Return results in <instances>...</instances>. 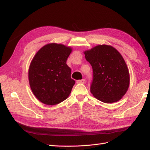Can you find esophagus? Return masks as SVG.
Masks as SVG:
<instances>
[{
  "mask_svg": "<svg viewBox=\"0 0 150 150\" xmlns=\"http://www.w3.org/2000/svg\"><path fill=\"white\" fill-rule=\"evenodd\" d=\"M85 82H86L85 79H82V80H79V81H77V83H79V84H80V83L84 84Z\"/></svg>",
  "mask_w": 150,
  "mask_h": 150,
  "instance_id": "34e87169",
  "label": "esophagus"
}]
</instances>
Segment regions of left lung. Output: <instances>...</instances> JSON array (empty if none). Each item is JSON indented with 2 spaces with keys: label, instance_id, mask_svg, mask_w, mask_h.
Returning <instances> with one entry per match:
<instances>
[{
  "label": "left lung",
  "instance_id": "8db88e82",
  "mask_svg": "<svg viewBox=\"0 0 150 150\" xmlns=\"http://www.w3.org/2000/svg\"><path fill=\"white\" fill-rule=\"evenodd\" d=\"M93 69L90 91L105 103L119 101L129 85V74L123 57L113 47L98 45L84 52Z\"/></svg>",
  "mask_w": 150,
  "mask_h": 150
}]
</instances>
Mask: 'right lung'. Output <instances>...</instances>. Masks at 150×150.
<instances>
[{
	"label": "right lung",
	"mask_w": 150,
	"mask_h": 150,
	"mask_svg": "<svg viewBox=\"0 0 150 150\" xmlns=\"http://www.w3.org/2000/svg\"><path fill=\"white\" fill-rule=\"evenodd\" d=\"M71 51L63 44L52 43L43 46L33 57L28 78L32 92L41 103L58 104L71 93L75 82L66 60Z\"/></svg>",
	"instance_id": "1"
}]
</instances>
